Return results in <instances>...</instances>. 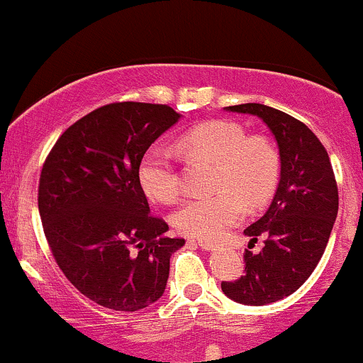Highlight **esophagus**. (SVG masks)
I'll list each match as a JSON object with an SVG mask.
<instances>
[{
    "instance_id": "1",
    "label": "esophagus",
    "mask_w": 363,
    "mask_h": 363,
    "mask_svg": "<svg viewBox=\"0 0 363 363\" xmlns=\"http://www.w3.org/2000/svg\"><path fill=\"white\" fill-rule=\"evenodd\" d=\"M192 242H196L197 245L201 247V249L204 250H217L218 245L215 242H208V240H192Z\"/></svg>"
}]
</instances>
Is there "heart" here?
Listing matches in <instances>:
<instances>
[{"label":"heart","instance_id":"heart-1","mask_svg":"<svg viewBox=\"0 0 363 363\" xmlns=\"http://www.w3.org/2000/svg\"><path fill=\"white\" fill-rule=\"evenodd\" d=\"M178 150L190 162H213L208 180L213 192L189 201L174 213L178 231L194 238H218L242 220L245 203L252 208L267 203L281 177L277 148L263 135H247L235 121H204L178 139ZM138 177L146 196L155 203L169 204L180 197V178L164 150L145 153Z\"/></svg>","mask_w":363,"mask_h":363}]
</instances>
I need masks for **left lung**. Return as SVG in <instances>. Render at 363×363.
I'll return each instance as SVG.
<instances>
[{"instance_id": "1", "label": "left lung", "mask_w": 363, "mask_h": 363, "mask_svg": "<svg viewBox=\"0 0 363 363\" xmlns=\"http://www.w3.org/2000/svg\"><path fill=\"white\" fill-rule=\"evenodd\" d=\"M225 109L252 114L267 123L279 145L281 180L267 213L243 231L250 243L264 236L263 250H245V274L236 281H222L220 288L238 303H274L295 293L325 252L339 210L335 174L325 146L296 118L263 104Z\"/></svg>"}]
</instances>
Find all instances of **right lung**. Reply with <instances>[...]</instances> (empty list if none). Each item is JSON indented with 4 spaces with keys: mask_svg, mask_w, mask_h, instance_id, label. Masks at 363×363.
Returning <instances> with one entry per match:
<instances>
[{
    "mask_svg": "<svg viewBox=\"0 0 363 363\" xmlns=\"http://www.w3.org/2000/svg\"><path fill=\"white\" fill-rule=\"evenodd\" d=\"M178 120L162 104H107L68 127L42 167L38 211L52 256L77 291L106 308L155 303L171 254L185 243L150 215L138 177L146 150Z\"/></svg>",
    "mask_w": 363,
    "mask_h": 363,
    "instance_id": "obj_1",
    "label": "right lung"
}]
</instances>
